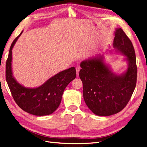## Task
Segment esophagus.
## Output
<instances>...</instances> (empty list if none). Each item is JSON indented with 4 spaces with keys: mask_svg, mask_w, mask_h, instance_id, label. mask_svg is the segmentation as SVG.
I'll list each match as a JSON object with an SVG mask.
<instances>
[{
    "mask_svg": "<svg viewBox=\"0 0 147 147\" xmlns=\"http://www.w3.org/2000/svg\"><path fill=\"white\" fill-rule=\"evenodd\" d=\"M79 72H80V68L78 67H76V74H77V77H78Z\"/></svg>",
    "mask_w": 147,
    "mask_h": 147,
    "instance_id": "1",
    "label": "esophagus"
}]
</instances>
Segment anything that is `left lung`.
Wrapping results in <instances>:
<instances>
[{
  "mask_svg": "<svg viewBox=\"0 0 147 147\" xmlns=\"http://www.w3.org/2000/svg\"><path fill=\"white\" fill-rule=\"evenodd\" d=\"M113 46L115 52L123 55L127 63V67L123 73H114L101 54L80 64L79 76L83 83L84 102L91 112L98 116H110L121 111L136 86L135 51L131 41L121 28L115 29Z\"/></svg>",
  "mask_w": 147,
  "mask_h": 147,
  "instance_id": "left-lung-1",
  "label": "left lung"
}]
</instances>
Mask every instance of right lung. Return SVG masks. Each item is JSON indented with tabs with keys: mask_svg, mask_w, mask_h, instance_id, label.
Wrapping results in <instances>:
<instances>
[{
	"mask_svg": "<svg viewBox=\"0 0 147 147\" xmlns=\"http://www.w3.org/2000/svg\"><path fill=\"white\" fill-rule=\"evenodd\" d=\"M21 33L13 42L6 63V80L17 105L25 112L36 116L53 113L61 104L66 86L76 77L74 67L57 73L36 88H27L15 79L12 72V49Z\"/></svg>",
	"mask_w": 147,
	"mask_h": 147,
	"instance_id": "obj_1",
	"label": "right lung"
}]
</instances>
